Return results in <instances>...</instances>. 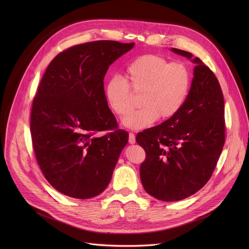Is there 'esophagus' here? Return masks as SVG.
I'll return each instance as SVG.
<instances>
[{"label":"esophagus","instance_id":"34e87169","mask_svg":"<svg viewBox=\"0 0 249 249\" xmlns=\"http://www.w3.org/2000/svg\"><path fill=\"white\" fill-rule=\"evenodd\" d=\"M129 143L130 144H135L136 143V138L133 133H129Z\"/></svg>","mask_w":249,"mask_h":249}]
</instances>
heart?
<instances>
[{
	"label": "heart",
	"mask_w": 249,
	"mask_h": 249,
	"mask_svg": "<svg viewBox=\"0 0 249 249\" xmlns=\"http://www.w3.org/2000/svg\"><path fill=\"white\" fill-rule=\"evenodd\" d=\"M126 81L113 77L105 85V98L111 110L125 116L131 110L132 95L142 92L143 107L127 115L123 124L135 130L151 126L158 118L167 120L180 111L188 96L191 73L183 62H168L157 54L142 55L126 69Z\"/></svg>",
	"instance_id": "1"
}]
</instances>
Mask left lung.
Returning a JSON list of instances; mask_svg holds the SVG:
<instances>
[{"label":"left lung","mask_w":249,"mask_h":249,"mask_svg":"<svg viewBox=\"0 0 249 249\" xmlns=\"http://www.w3.org/2000/svg\"><path fill=\"white\" fill-rule=\"evenodd\" d=\"M196 65L180 111L141 132L136 142L146 152L140 166L145 190L166 202L185 199L210 179L225 145V102L218 79L198 57L172 48Z\"/></svg>","instance_id":"8db88e82"}]
</instances>
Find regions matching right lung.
<instances>
[{"label":"right lung","instance_id":"right-lung-1","mask_svg":"<svg viewBox=\"0 0 249 249\" xmlns=\"http://www.w3.org/2000/svg\"><path fill=\"white\" fill-rule=\"evenodd\" d=\"M134 43L98 40L75 45L49 64L33 98V150L47 181L77 199L108 186L129 135L118 129L104 92L109 66ZM109 133L97 136V131Z\"/></svg>","mask_w":249,"mask_h":249}]
</instances>
